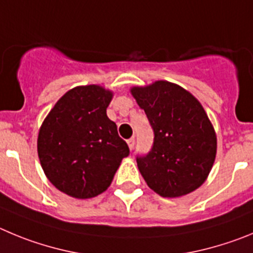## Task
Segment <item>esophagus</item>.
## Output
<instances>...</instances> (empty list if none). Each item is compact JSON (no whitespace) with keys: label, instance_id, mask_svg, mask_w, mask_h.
Listing matches in <instances>:
<instances>
[{"label":"esophagus","instance_id":"34e87169","mask_svg":"<svg viewBox=\"0 0 253 253\" xmlns=\"http://www.w3.org/2000/svg\"><path fill=\"white\" fill-rule=\"evenodd\" d=\"M127 145H128L129 150H133V147H135V138H129V140H127Z\"/></svg>","mask_w":253,"mask_h":253}]
</instances>
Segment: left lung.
<instances>
[{"label": "left lung", "mask_w": 253, "mask_h": 253, "mask_svg": "<svg viewBox=\"0 0 253 253\" xmlns=\"http://www.w3.org/2000/svg\"><path fill=\"white\" fill-rule=\"evenodd\" d=\"M131 94L154 129V145L137 166L147 185L164 198L194 192L207 180L217 154V135L203 106L183 87L156 81Z\"/></svg>", "instance_id": "1"}]
</instances>
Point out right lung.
I'll use <instances>...</instances> for the list:
<instances>
[{"label":"right lung","instance_id":"right-lung-1","mask_svg":"<svg viewBox=\"0 0 253 253\" xmlns=\"http://www.w3.org/2000/svg\"><path fill=\"white\" fill-rule=\"evenodd\" d=\"M113 92L102 85L68 90L45 117L38 155L45 175L60 192L89 199L106 192L128 156L127 143L107 117Z\"/></svg>","mask_w":253,"mask_h":253}]
</instances>
